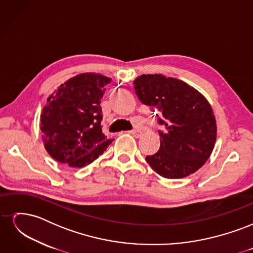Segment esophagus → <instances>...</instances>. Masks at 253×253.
<instances>
[{
    "instance_id": "1",
    "label": "esophagus",
    "mask_w": 253,
    "mask_h": 253,
    "mask_svg": "<svg viewBox=\"0 0 253 253\" xmlns=\"http://www.w3.org/2000/svg\"><path fill=\"white\" fill-rule=\"evenodd\" d=\"M128 133L136 136V137H139L141 135V132L139 131V129H131V131H128Z\"/></svg>"
}]
</instances>
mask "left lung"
<instances>
[{"label":"left lung","instance_id":"obj_1","mask_svg":"<svg viewBox=\"0 0 253 253\" xmlns=\"http://www.w3.org/2000/svg\"><path fill=\"white\" fill-rule=\"evenodd\" d=\"M139 100L156 112L160 148L147 163L166 178L196 172L211 155L216 121L207 99L189 84L163 75H141L134 82Z\"/></svg>","mask_w":253,"mask_h":253}]
</instances>
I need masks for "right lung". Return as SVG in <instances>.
Wrapping results in <instances>:
<instances>
[{"mask_svg": "<svg viewBox=\"0 0 253 253\" xmlns=\"http://www.w3.org/2000/svg\"><path fill=\"white\" fill-rule=\"evenodd\" d=\"M111 79L80 74L61 84L41 114V131L48 154L61 164L82 168L94 162L113 139L102 133L100 100Z\"/></svg>", "mask_w": 253, "mask_h": 253, "instance_id": "add662e5", "label": "right lung"}]
</instances>
